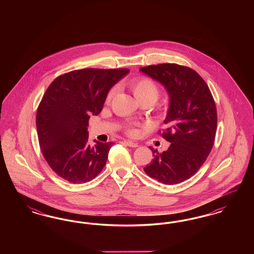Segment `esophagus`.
I'll return each instance as SVG.
<instances>
[{
  "instance_id": "1",
  "label": "esophagus",
  "mask_w": 254,
  "mask_h": 254,
  "mask_svg": "<svg viewBox=\"0 0 254 254\" xmlns=\"http://www.w3.org/2000/svg\"><path fill=\"white\" fill-rule=\"evenodd\" d=\"M124 143L126 145L130 146V147H137L138 146L137 143H134V142H131V141H124Z\"/></svg>"
}]
</instances>
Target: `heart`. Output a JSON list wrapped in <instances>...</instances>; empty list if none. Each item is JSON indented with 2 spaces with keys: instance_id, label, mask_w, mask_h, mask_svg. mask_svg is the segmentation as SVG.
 Returning a JSON list of instances; mask_svg holds the SVG:
<instances>
[{
  "instance_id": "obj_1",
  "label": "heart",
  "mask_w": 254,
  "mask_h": 254,
  "mask_svg": "<svg viewBox=\"0 0 254 254\" xmlns=\"http://www.w3.org/2000/svg\"><path fill=\"white\" fill-rule=\"evenodd\" d=\"M129 88L132 91L133 95L137 99L139 103L147 102L150 104H154L157 101L160 94V90L158 85L151 79L146 77H141L138 79H134L129 83ZM114 94V89L109 91L107 96V102H109ZM127 133L129 135H136L137 129L129 126L127 127Z\"/></svg>"
}]
</instances>
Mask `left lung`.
Wrapping results in <instances>:
<instances>
[{"label": "left lung", "mask_w": 254, "mask_h": 254, "mask_svg": "<svg viewBox=\"0 0 254 254\" xmlns=\"http://www.w3.org/2000/svg\"><path fill=\"white\" fill-rule=\"evenodd\" d=\"M140 70L164 85L169 96L162 136L170 145L162 153L149 146L153 159L144 170L165 185L179 184L202 167L214 144L217 112L213 97L204 79L188 66L160 64Z\"/></svg>", "instance_id": "obj_1"}]
</instances>
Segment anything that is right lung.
Wrapping results in <instances>:
<instances>
[{"label":"right lung","mask_w":254,"mask_h":254,"mask_svg":"<svg viewBox=\"0 0 254 254\" xmlns=\"http://www.w3.org/2000/svg\"><path fill=\"white\" fill-rule=\"evenodd\" d=\"M129 69L85 68L57 77L38 107L37 132L49 167L73 184L91 181L104 169L112 142H88V120L104 107L109 89Z\"/></svg>","instance_id":"add662e5"}]
</instances>
